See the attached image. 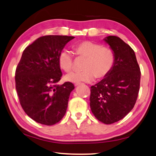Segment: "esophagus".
Instances as JSON below:
<instances>
[{
    "label": "esophagus",
    "instance_id": "esophagus-1",
    "mask_svg": "<svg viewBox=\"0 0 156 156\" xmlns=\"http://www.w3.org/2000/svg\"><path fill=\"white\" fill-rule=\"evenodd\" d=\"M79 84H80V83H76L74 84V85H75V86H78V85H79Z\"/></svg>",
    "mask_w": 156,
    "mask_h": 156
}]
</instances>
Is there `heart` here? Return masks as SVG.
<instances>
[{
	"mask_svg": "<svg viewBox=\"0 0 156 156\" xmlns=\"http://www.w3.org/2000/svg\"><path fill=\"white\" fill-rule=\"evenodd\" d=\"M73 50L78 56L86 58L83 65V71L73 72L65 76L67 81L90 82L96 77L102 79L112 71L115 61L114 54L112 49L107 46L89 41H82L73 47ZM60 67L65 72L72 70L73 60L72 54L67 50H63L58 56Z\"/></svg>",
	"mask_w": 156,
	"mask_h": 156,
	"instance_id": "1",
	"label": "heart"
}]
</instances>
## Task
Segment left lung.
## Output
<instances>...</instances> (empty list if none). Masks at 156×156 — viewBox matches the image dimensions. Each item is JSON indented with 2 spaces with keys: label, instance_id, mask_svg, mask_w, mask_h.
Listing matches in <instances>:
<instances>
[{
  "label": "left lung",
  "instance_id": "obj_1",
  "mask_svg": "<svg viewBox=\"0 0 156 156\" xmlns=\"http://www.w3.org/2000/svg\"><path fill=\"white\" fill-rule=\"evenodd\" d=\"M113 50L115 61L110 73L91 87L90 107L95 117L110 125L128 114L138 98L140 69L135 52L119 37L105 39Z\"/></svg>",
  "mask_w": 156,
  "mask_h": 156
}]
</instances>
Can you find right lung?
Here are the masks:
<instances>
[{"instance_id": "add662e5", "label": "right lung", "mask_w": 156, "mask_h": 156, "mask_svg": "<svg viewBox=\"0 0 156 156\" xmlns=\"http://www.w3.org/2000/svg\"><path fill=\"white\" fill-rule=\"evenodd\" d=\"M73 36H41L25 49L16 69L20 104L28 116L42 125H54L64 117L73 84L62 77L58 56Z\"/></svg>"}]
</instances>
